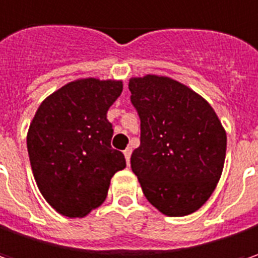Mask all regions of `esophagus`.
<instances>
[{
    "label": "esophagus",
    "mask_w": 258,
    "mask_h": 258,
    "mask_svg": "<svg viewBox=\"0 0 258 258\" xmlns=\"http://www.w3.org/2000/svg\"><path fill=\"white\" fill-rule=\"evenodd\" d=\"M124 157H125L127 163H130V157H131V149H130V147H127V149L124 150Z\"/></svg>",
    "instance_id": "obj_1"
}]
</instances>
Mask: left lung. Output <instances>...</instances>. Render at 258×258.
Here are the masks:
<instances>
[{"label":"left lung","instance_id":"8db88e82","mask_svg":"<svg viewBox=\"0 0 258 258\" xmlns=\"http://www.w3.org/2000/svg\"><path fill=\"white\" fill-rule=\"evenodd\" d=\"M140 117V147L131 169L143 194L167 217L198 211L218 183L227 134L214 108L190 88L166 76L128 82Z\"/></svg>","mask_w":258,"mask_h":258}]
</instances>
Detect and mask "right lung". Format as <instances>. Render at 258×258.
Segmentation results:
<instances>
[{
    "label": "right lung",
    "mask_w": 258,
    "mask_h": 258,
    "mask_svg": "<svg viewBox=\"0 0 258 258\" xmlns=\"http://www.w3.org/2000/svg\"><path fill=\"white\" fill-rule=\"evenodd\" d=\"M122 92L121 81L86 78L47 96L27 134L31 170L43 198L59 214L82 218L108 195L111 177L125 167L111 147L109 107Z\"/></svg>",
    "instance_id": "1"
}]
</instances>
